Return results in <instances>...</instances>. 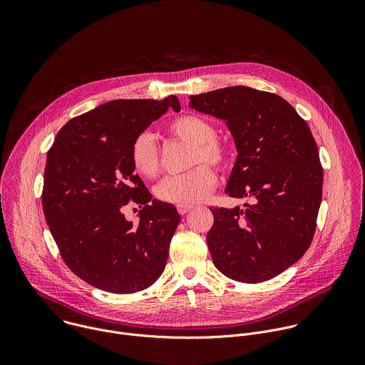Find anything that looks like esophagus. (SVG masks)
Returning a JSON list of instances; mask_svg holds the SVG:
<instances>
[{
  "mask_svg": "<svg viewBox=\"0 0 365 365\" xmlns=\"http://www.w3.org/2000/svg\"><path fill=\"white\" fill-rule=\"evenodd\" d=\"M193 205H178V212L180 215H186L187 212H190L193 210Z\"/></svg>",
  "mask_w": 365,
  "mask_h": 365,
  "instance_id": "34e87169",
  "label": "esophagus"
}]
</instances>
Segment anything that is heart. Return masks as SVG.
Returning <instances> with one entry per match:
<instances>
[{
	"label": "heart",
	"mask_w": 365,
	"mask_h": 365,
	"mask_svg": "<svg viewBox=\"0 0 365 365\" xmlns=\"http://www.w3.org/2000/svg\"><path fill=\"white\" fill-rule=\"evenodd\" d=\"M169 131L175 138L192 144L187 165L195 168L163 179L155 187V196L162 202L175 205L200 202L215 189L218 180L215 170L205 162L224 168L228 163L227 147L217 138L215 125L199 114L190 113L175 118L169 124ZM130 162L133 169L145 179H154L159 175L160 153L150 131H141L133 140Z\"/></svg>",
	"instance_id": "b5f03b06"
}]
</instances>
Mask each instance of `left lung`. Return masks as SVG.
<instances>
[{
	"mask_svg": "<svg viewBox=\"0 0 365 365\" xmlns=\"http://www.w3.org/2000/svg\"><path fill=\"white\" fill-rule=\"evenodd\" d=\"M189 107L227 121L238 158L227 183L244 210L210 207L212 262L242 283L270 280L306 252L317 230L324 170L306 121L282 96L230 86L189 96Z\"/></svg>",
	"mask_w": 365,
	"mask_h": 365,
	"instance_id": "1",
	"label": "left lung"
}]
</instances>
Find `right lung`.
<instances>
[{
	"mask_svg": "<svg viewBox=\"0 0 365 365\" xmlns=\"http://www.w3.org/2000/svg\"><path fill=\"white\" fill-rule=\"evenodd\" d=\"M169 108L163 101L117 99L68 121L47 151L43 212L66 266L111 293H135L163 273L180 217L151 193L130 162L131 143ZM137 202V225L123 210Z\"/></svg>",
	"mask_w": 365,
	"mask_h": 365,
	"instance_id": "add662e5",
	"label": "right lung"
}]
</instances>
